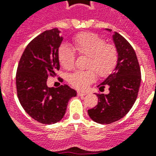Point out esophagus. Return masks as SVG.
<instances>
[{
  "label": "esophagus",
  "mask_w": 156,
  "mask_h": 156,
  "mask_svg": "<svg viewBox=\"0 0 156 156\" xmlns=\"http://www.w3.org/2000/svg\"><path fill=\"white\" fill-rule=\"evenodd\" d=\"M86 92H83V91H78V96L79 97H83V96H86Z\"/></svg>",
  "instance_id": "34e87169"
}]
</instances>
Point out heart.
Wrapping results in <instances>:
<instances>
[{
	"label": "heart",
	"instance_id": "b5f03b06",
	"mask_svg": "<svg viewBox=\"0 0 156 156\" xmlns=\"http://www.w3.org/2000/svg\"><path fill=\"white\" fill-rule=\"evenodd\" d=\"M75 51L81 55L88 56L87 71H77L69 77V82L78 89H85L96 78V73L106 77L112 73L119 60L118 51L113 44H105L101 37L93 33H78L73 37ZM59 64L65 69H73L75 53L70 46L62 44L58 50ZM94 70H93V69Z\"/></svg>",
	"mask_w": 156,
	"mask_h": 156
}]
</instances>
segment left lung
<instances>
[{"label": "left lung", "mask_w": 156, "mask_h": 156, "mask_svg": "<svg viewBox=\"0 0 156 156\" xmlns=\"http://www.w3.org/2000/svg\"><path fill=\"white\" fill-rule=\"evenodd\" d=\"M105 30L111 32V29ZM113 41L118 51L117 66L101 84L100 91L109 87L108 94H97L98 104L88 110L91 119L109 124L119 120L131 110L136 101L141 84V69L135 51L123 36L115 32Z\"/></svg>", "instance_id": "1"}]
</instances>
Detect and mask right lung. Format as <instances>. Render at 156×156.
Masks as SVG:
<instances>
[{"label":"right lung","mask_w":156,"mask_h":156,"mask_svg":"<svg viewBox=\"0 0 156 156\" xmlns=\"http://www.w3.org/2000/svg\"><path fill=\"white\" fill-rule=\"evenodd\" d=\"M58 28L46 30L26 46L16 73V88L20 104L33 119L52 124L63 119L70 98L77 92L68 85L48 87V76L59 69L58 50L63 41Z\"/></svg>","instance_id":"add662e5"}]
</instances>
